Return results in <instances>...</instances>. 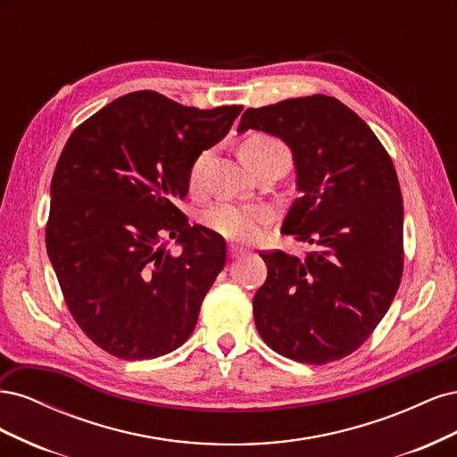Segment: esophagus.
Returning <instances> with one entry per match:
<instances>
[{
    "label": "esophagus",
    "mask_w": 457,
    "mask_h": 457,
    "mask_svg": "<svg viewBox=\"0 0 457 457\" xmlns=\"http://www.w3.org/2000/svg\"><path fill=\"white\" fill-rule=\"evenodd\" d=\"M244 255V250L242 247H238V245H230V257L232 259H238V257H242Z\"/></svg>",
    "instance_id": "esophagus-1"
}]
</instances>
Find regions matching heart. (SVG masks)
<instances>
[{"mask_svg": "<svg viewBox=\"0 0 457 457\" xmlns=\"http://www.w3.org/2000/svg\"><path fill=\"white\" fill-rule=\"evenodd\" d=\"M262 154H282L287 158V152L280 141L272 139L269 135H253L245 139L240 146V158L244 163L255 156ZM205 154H202L190 170V185L196 187L200 183L204 170ZM265 219V212L255 205H238L230 202H217L210 205L204 213L205 227L220 234L228 240H250L257 234L259 225Z\"/></svg>", "mask_w": 457, "mask_h": 457, "instance_id": "1", "label": "heart"}]
</instances>
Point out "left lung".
Instances as JSON below:
<instances>
[{
    "instance_id": "obj_1",
    "label": "left lung",
    "mask_w": 457,
    "mask_h": 457,
    "mask_svg": "<svg viewBox=\"0 0 457 457\" xmlns=\"http://www.w3.org/2000/svg\"><path fill=\"white\" fill-rule=\"evenodd\" d=\"M292 148L301 196L282 234L314 245L305 259L261 252L267 280L253 297L259 336L303 364H328L371 336L403 278L404 207L391 156L368 123L334 96L247 108L238 131Z\"/></svg>"
}]
</instances>
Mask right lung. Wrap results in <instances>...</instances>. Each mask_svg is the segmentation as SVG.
Returning a JSON list of instances; mask_svg holds the SVG:
<instances>
[{"mask_svg": "<svg viewBox=\"0 0 457 457\" xmlns=\"http://www.w3.org/2000/svg\"><path fill=\"white\" fill-rule=\"evenodd\" d=\"M242 106L200 110L135 91L74 129L51 181L46 244L81 331L123 361L168 354L195 331L223 270L225 240L188 225L177 204L204 150ZM177 237L173 256L161 245Z\"/></svg>", "mask_w": 457, "mask_h": 457, "instance_id": "add662e5", "label": "right lung"}]
</instances>
